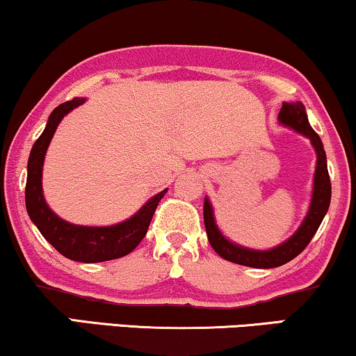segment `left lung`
I'll list each match as a JSON object with an SVG mask.
<instances>
[{"mask_svg": "<svg viewBox=\"0 0 356 356\" xmlns=\"http://www.w3.org/2000/svg\"><path fill=\"white\" fill-rule=\"evenodd\" d=\"M278 121L283 126H288L294 131L306 136L309 140L312 142L314 149L317 152V167L316 175H314V189H312V200L311 206H309L307 216L304 218L301 227L296 230L293 237H289L284 243L271 248V250H252V248H245L235 245L220 234L218 225L214 220V212H212V206L209 200H204V225L207 238H209L211 247L219 253L224 260H229L237 265L252 266V268H276V266L284 265L296 258L304 248L309 245L314 234L317 232L319 225L327 214L330 206V196H332V186H330V177L329 170H327V156L324 145H322L321 137L317 132L311 127L307 121L306 108L302 103H283L278 114Z\"/></svg>", "mask_w": 356, "mask_h": 356, "instance_id": "1", "label": "left lung"}]
</instances>
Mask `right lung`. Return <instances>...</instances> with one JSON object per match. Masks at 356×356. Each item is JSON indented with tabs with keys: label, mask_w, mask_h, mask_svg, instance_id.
<instances>
[{
	"label": "right lung",
	"mask_w": 356,
	"mask_h": 356,
	"mask_svg": "<svg viewBox=\"0 0 356 356\" xmlns=\"http://www.w3.org/2000/svg\"><path fill=\"white\" fill-rule=\"evenodd\" d=\"M85 103V98H73L62 103L52 111L49 116L44 132L32 145L29 161H27V181H26V209L32 222L37 225L44 238L58 253L70 260L81 263H98L116 260L129 255L142 238L145 237L154 212L161 197L168 189L150 197L131 219L121 224L108 225V227H88L75 225L60 219L47 206L42 193V165L47 147L52 140L55 129L72 109Z\"/></svg>",
	"instance_id": "obj_1"
}]
</instances>
